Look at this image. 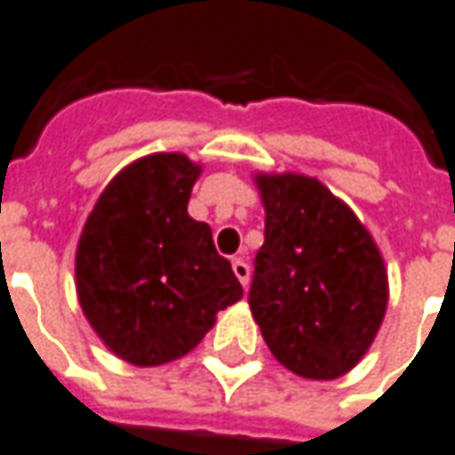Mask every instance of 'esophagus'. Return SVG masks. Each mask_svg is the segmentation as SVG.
<instances>
[{"instance_id": "esophagus-1", "label": "esophagus", "mask_w": 455, "mask_h": 455, "mask_svg": "<svg viewBox=\"0 0 455 455\" xmlns=\"http://www.w3.org/2000/svg\"><path fill=\"white\" fill-rule=\"evenodd\" d=\"M233 272H235V276L240 279V284H243V286L250 284V264L244 262V259L235 257V259H233Z\"/></svg>"}]
</instances>
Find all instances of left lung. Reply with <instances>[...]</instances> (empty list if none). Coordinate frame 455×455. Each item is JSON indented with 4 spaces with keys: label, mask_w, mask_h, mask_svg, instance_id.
Segmentation results:
<instances>
[{
    "label": "left lung",
    "mask_w": 455,
    "mask_h": 455,
    "mask_svg": "<svg viewBox=\"0 0 455 455\" xmlns=\"http://www.w3.org/2000/svg\"><path fill=\"white\" fill-rule=\"evenodd\" d=\"M264 244L250 308L272 355L306 379L363 360L389 301L387 269L357 215L304 173H257Z\"/></svg>",
    "instance_id": "obj_1"
}]
</instances>
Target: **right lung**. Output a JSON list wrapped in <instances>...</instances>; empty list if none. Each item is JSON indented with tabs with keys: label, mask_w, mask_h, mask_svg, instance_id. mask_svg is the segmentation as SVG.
I'll use <instances>...</instances> for the list:
<instances>
[{
	"label": "right lung",
	"mask_w": 455,
	"mask_h": 455,
	"mask_svg": "<svg viewBox=\"0 0 455 455\" xmlns=\"http://www.w3.org/2000/svg\"><path fill=\"white\" fill-rule=\"evenodd\" d=\"M201 171L176 151L132 161L100 193L80 233V308L100 340L132 365H166L191 353L218 311L243 299L211 228L188 215Z\"/></svg>",
	"instance_id": "obj_1"
}]
</instances>
